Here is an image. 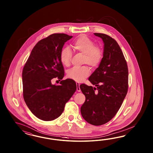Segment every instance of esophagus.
<instances>
[{
  "instance_id": "esophagus-1",
  "label": "esophagus",
  "mask_w": 153,
  "mask_h": 153,
  "mask_svg": "<svg viewBox=\"0 0 153 153\" xmlns=\"http://www.w3.org/2000/svg\"><path fill=\"white\" fill-rule=\"evenodd\" d=\"M76 85H77V91H78V92H80L81 91V89H80V88H79V82H76Z\"/></svg>"
}]
</instances>
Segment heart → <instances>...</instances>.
Wrapping results in <instances>:
<instances>
[{
    "label": "heart",
    "mask_w": 153,
    "mask_h": 153,
    "mask_svg": "<svg viewBox=\"0 0 153 153\" xmlns=\"http://www.w3.org/2000/svg\"><path fill=\"white\" fill-rule=\"evenodd\" d=\"M75 51L83 54V64H88L92 68L97 67L102 62L104 51L102 47L95 45L94 42L86 35H80L73 43ZM72 53L70 48H63L60 54V59L62 65L68 66L72 59ZM90 69L87 65L80 67H74L67 71L68 78L76 82H81L90 74Z\"/></svg>",
    "instance_id": "1"
}]
</instances>
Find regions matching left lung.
Segmentation results:
<instances>
[{
  "label": "left lung",
  "instance_id": "obj_1",
  "mask_svg": "<svg viewBox=\"0 0 153 153\" xmlns=\"http://www.w3.org/2000/svg\"><path fill=\"white\" fill-rule=\"evenodd\" d=\"M104 42L100 65L88 78L96 88L81 84L86 100L81 107L83 119L100 126L111 120L120 109L128 91V71L123 54L117 42L106 34L94 33Z\"/></svg>",
  "mask_w": 153,
  "mask_h": 153
}]
</instances>
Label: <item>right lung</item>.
Listing matches in <instances>:
<instances>
[{
	"instance_id": "add662e5",
	"label": "right lung",
	"mask_w": 153,
	"mask_h": 153,
	"mask_svg": "<svg viewBox=\"0 0 153 153\" xmlns=\"http://www.w3.org/2000/svg\"><path fill=\"white\" fill-rule=\"evenodd\" d=\"M72 36L53 33L40 40L33 47L22 71L23 99L33 115L45 121L62 114L65 104L76 90L73 79L62 80L59 85L51 79L63 78L64 68L60 54L65 42Z\"/></svg>"
}]
</instances>
